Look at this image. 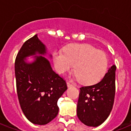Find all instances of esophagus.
<instances>
[{"label":"esophagus","instance_id":"34e87169","mask_svg":"<svg viewBox=\"0 0 131 131\" xmlns=\"http://www.w3.org/2000/svg\"><path fill=\"white\" fill-rule=\"evenodd\" d=\"M67 86L69 88V87H72V86H73V84H71L70 82H67Z\"/></svg>","mask_w":131,"mask_h":131}]
</instances>
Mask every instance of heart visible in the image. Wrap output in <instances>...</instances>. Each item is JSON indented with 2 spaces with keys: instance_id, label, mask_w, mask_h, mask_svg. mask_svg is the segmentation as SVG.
<instances>
[{
  "instance_id": "1",
  "label": "heart",
  "mask_w": 131,
  "mask_h": 131,
  "mask_svg": "<svg viewBox=\"0 0 131 131\" xmlns=\"http://www.w3.org/2000/svg\"><path fill=\"white\" fill-rule=\"evenodd\" d=\"M53 59L56 69L60 74L70 71L75 64V77L84 84L99 82L108 67L105 53L89 44L67 45L64 51H53Z\"/></svg>"
}]
</instances>
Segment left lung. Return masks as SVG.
I'll list each match as a JSON object with an SVG mask.
<instances>
[{"label":"left lung","instance_id":"left-lung-1","mask_svg":"<svg viewBox=\"0 0 131 131\" xmlns=\"http://www.w3.org/2000/svg\"><path fill=\"white\" fill-rule=\"evenodd\" d=\"M116 70L114 64L99 83L80 88L77 115L86 126H99L110 116L116 92Z\"/></svg>","mask_w":131,"mask_h":131}]
</instances>
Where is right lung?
<instances>
[{"label":"right lung","mask_w":131,"mask_h":131,"mask_svg":"<svg viewBox=\"0 0 131 131\" xmlns=\"http://www.w3.org/2000/svg\"><path fill=\"white\" fill-rule=\"evenodd\" d=\"M45 54L47 48L35 35L23 44L15 62L20 107L28 120L39 125L47 124L56 117L58 100L67 89L66 82L53 71L43 56ZM32 55L36 56L34 60L28 63L26 58Z\"/></svg>","instance_id":"1"}]
</instances>
